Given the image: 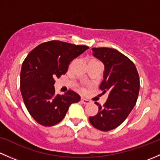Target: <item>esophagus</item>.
<instances>
[{"instance_id":"obj_1","label":"esophagus","mask_w":160,"mask_h":160,"mask_svg":"<svg viewBox=\"0 0 160 160\" xmlns=\"http://www.w3.org/2000/svg\"><path fill=\"white\" fill-rule=\"evenodd\" d=\"M81 102H82L83 103V104H85V105L88 104V103L90 102L89 100L87 99V98H81Z\"/></svg>"}]
</instances>
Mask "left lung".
<instances>
[{
  "instance_id": "left-lung-1",
  "label": "left lung",
  "mask_w": 160,
  "mask_h": 160,
  "mask_svg": "<svg viewBox=\"0 0 160 160\" xmlns=\"http://www.w3.org/2000/svg\"><path fill=\"white\" fill-rule=\"evenodd\" d=\"M93 55L104 63V79L100 85L108 96L103 105H98L95 116L89 117L90 123L101 131H109L125 121L139 95V76L132 62L114 48H93Z\"/></svg>"
}]
</instances>
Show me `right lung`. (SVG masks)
<instances>
[{"instance_id":"add662e5","label":"right lung","mask_w":160,"mask_h":160,"mask_svg":"<svg viewBox=\"0 0 160 160\" xmlns=\"http://www.w3.org/2000/svg\"><path fill=\"white\" fill-rule=\"evenodd\" d=\"M88 48L54 40L34 48L24 60L21 71V95L28 111L44 126L60 122L71 104L80 101V96L68 90L65 95L55 93L56 78L68 71L71 62Z\"/></svg>"}]
</instances>
